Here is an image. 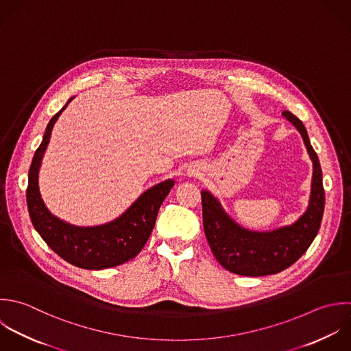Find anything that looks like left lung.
<instances>
[{
    "label": "left lung",
    "instance_id": "left-lung-1",
    "mask_svg": "<svg viewBox=\"0 0 351 351\" xmlns=\"http://www.w3.org/2000/svg\"><path fill=\"white\" fill-rule=\"evenodd\" d=\"M301 134L313 162L312 190L306 212L291 226L274 231H250L234 221L220 201L202 190L204 230L216 260L230 272L242 276H267L291 267L312 245L324 213L323 172L304 123L291 112L282 113Z\"/></svg>",
    "mask_w": 351,
    "mask_h": 351
}]
</instances>
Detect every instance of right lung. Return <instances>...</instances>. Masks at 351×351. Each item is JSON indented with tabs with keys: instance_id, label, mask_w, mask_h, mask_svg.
Instances as JSON below:
<instances>
[{
	"instance_id": "add662e5",
	"label": "right lung",
	"mask_w": 351,
	"mask_h": 351,
	"mask_svg": "<svg viewBox=\"0 0 351 351\" xmlns=\"http://www.w3.org/2000/svg\"><path fill=\"white\" fill-rule=\"evenodd\" d=\"M72 99L73 97L50 119L32 157L25 193L27 206L34 228L54 253L77 268L98 271L121 265L139 254L153 231L158 209L175 182L168 179L150 187L117 219L101 226L79 227L51 215L40 197L39 168L53 125Z\"/></svg>"
}]
</instances>
